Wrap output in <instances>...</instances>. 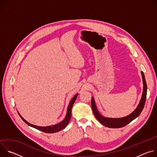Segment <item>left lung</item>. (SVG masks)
<instances>
[{"mask_svg":"<svg viewBox=\"0 0 157 157\" xmlns=\"http://www.w3.org/2000/svg\"><path fill=\"white\" fill-rule=\"evenodd\" d=\"M141 74L142 76V79H143L142 80H143V84H144V90H143V94H142L141 100L137 107L136 108V109L134 110L132 113H131L130 115L126 117H122V118H114V119L106 118L103 117L99 114V111L96 108L94 99L93 98H92L91 107L93 109V113L95 117H96V119L99 121V122L101 124L110 128H121L129 124L130 122H132L133 119L137 118L140 114L145 105V100L147 98V83H146L144 74L142 71L141 72Z\"/></svg>","mask_w":157,"mask_h":157,"instance_id":"8db88e82","label":"left lung"}]
</instances>
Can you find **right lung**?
<instances>
[{"instance_id":"obj_1","label":"right lung","mask_w":157,"mask_h":157,"mask_svg":"<svg viewBox=\"0 0 157 157\" xmlns=\"http://www.w3.org/2000/svg\"><path fill=\"white\" fill-rule=\"evenodd\" d=\"M78 94H76L73 98L71 99V101H70V104L68 105V110H67V114H66V117L64 118V119L60 123L58 124H56V125H52V126H48V127H38V126H36V125H32L30 123H29L28 122H27L23 117H22L19 114V116H20L21 119L23 120L27 124H28L29 125L33 127V128H35L40 131H42L43 132H45V133H55V132H59L60 130H61L62 129L64 128L66 125H68V124L69 123L70 121V119H71V109H72V107H73V104L75 103L77 97H78Z\"/></svg>"}]
</instances>
